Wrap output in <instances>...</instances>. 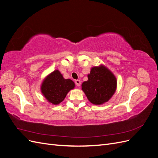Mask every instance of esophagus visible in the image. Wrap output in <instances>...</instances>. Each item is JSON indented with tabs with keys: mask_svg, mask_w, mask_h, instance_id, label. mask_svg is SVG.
I'll return each mask as SVG.
<instances>
[{
	"mask_svg": "<svg viewBox=\"0 0 158 158\" xmlns=\"http://www.w3.org/2000/svg\"><path fill=\"white\" fill-rule=\"evenodd\" d=\"M75 84L76 85H77V86H80L81 81L80 80H75Z\"/></svg>",
	"mask_w": 158,
	"mask_h": 158,
	"instance_id": "esophagus-1",
	"label": "esophagus"
}]
</instances>
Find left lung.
Segmentation results:
<instances>
[{
	"label": "left lung",
	"instance_id": "left-lung-1",
	"mask_svg": "<svg viewBox=\"0 0 158 158\" xmlns=\"http://www.w3.org/2000/svg\"><path fill=\"white\" fill-rule=\"evenodd\" d=\"M88 80L82 84V89L89 101L95 105L108 102L117 88V79L103 65L92 68Z\"/></svg>",
	"mask_w": 158,
	"mask_h": 158
}]
</instances>
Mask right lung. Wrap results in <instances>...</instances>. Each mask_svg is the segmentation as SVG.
Wrapping results in <instances>:
<instances>
[{"instance_id": "1", "label": "right lung", "mask_w": 158, "mask_h": 158, "mask_svg": "<svg viewBox=\"0 0 158 158\" xmlns=\"http://www.w3.org/2000/svg\"><path fill=\"white\" fill-rule=\"evenodd\" d=\"M75 84L70 79H64L58 70L49 74L42 82L41 90L47 101L54 105L62 102Z\"/></svg>"}]
</instances>
